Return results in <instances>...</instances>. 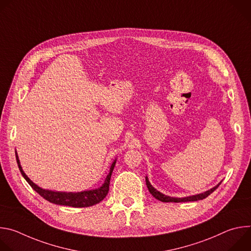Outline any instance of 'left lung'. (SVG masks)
<instances>
[{
	"mask_svg": "<svg viewBox=\"0 0 251 251\" xmlns=\"http://www.w3.org/2000/svg\"><path fill=\"white\" fill-rule=\"evenodd\" d=\"M146 185H147V188L150 192V194L157 200L163 201V202H183V201H200V200H203L205 199L206 197H208L212 192L216 191L218 189V187L221 185V183L219 185H217L216 187H213L212 189L204 192V193H201V194H198V195H195V196H190V197H186V198H173V197H169V196H166L162 193H160L159 191H157L149 182L148 180V176H146Z\"/></svg>",
	"mask_w": 251,
	"mask_h": 251,
	"instance_id": "8db88e82",
	"label": "left lung"
}]
</instances>
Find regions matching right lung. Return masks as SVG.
I'll use <instances>...</instances> for the list:
<instances>
[{"label":"right lung","mask_w":251,"mask_h":251,"mask_svg":"<svg viewBox=\"0 0 251 251\" xmlns=\"http://www.w3.org/2000/svg\"><path fill=\"white\" fill-rule=\"evenodd\" d=\"M16 158H17V163H18V166H19L22 176L25 178V181L29 184V186L39 195H41L44 199H46L50 202L59 204V205L74 206V207H87V206L94 205V204L100 202L101 201H103V199L107 196V194H108L111 175H112L113 169L116 164V160H114V162L112 163V165L110 167L109 174L107 175L104 183L102 184V186L100 188L95 189V190L83 191L80 193H65V192H54V191H50V190H45V189L40 188L34 183H32L27 177V176L25 174V172L23 171L17 152H16Z\"/></svg>","instance_id":"1"}]
</instances>
